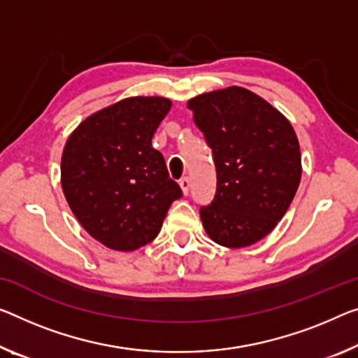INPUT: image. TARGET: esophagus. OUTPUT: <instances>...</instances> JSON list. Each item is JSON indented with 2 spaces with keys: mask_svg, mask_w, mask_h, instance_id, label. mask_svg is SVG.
I'll return each instance as SVG.
<instances>
[{
  "mask_svg": "<svg viewBox=\"0 0 358 358\" xmlns=\"http://www.w3.org/2000/svg\"><path fill=\"white\" fill-rule=\"evenodd\" d=\"M179 185H180V189H182L184 195H189V192H190V179L189 178L180 179L179 180Z\"/></svg>",
  "mask_w": 358,
  "mask_h": 358,
  "instance_id": "34e87169",
  "label": "esophagus"
}]
</instances>
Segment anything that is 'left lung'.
<instances>
[{
  "instance_id": "1",
  "label": "left lung",
  "mask_w": 358,
  "mask_h": 358,
  "mask_svg": "<svg viewBox=\"0 0 358 358\" xmlns=\"http://www.w3.org/2000/svg\"><path fill=\"white\" fill-rule=\"evenodd\" d=\"M216 166V194L200 208L206 234L243 248L271 234L293 201L301 152L293 126L271 103L243 87L206 92L187 103Z\"/></svg>"
}]
</instances>
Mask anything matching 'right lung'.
I'll list each match as a JSON object with an SVG mask.
<instances>
[{"label":"right lung","instance_id":"obj_1","mask_svg":"<svg viewBox=\"0 0 358 358\" xmlns=\"http://www.w3.org/2000/svg\"><path fill=\"white\" fill-rule=\"evenodd\" d=\"M169 108L164 97L124 99L86 118L65 144L64 195L86 232L108 248L133 251L150 243L171 203L182 196L152 147Z\"/></svg>","mask_w":358,"mask_h":358}]
</instances>
